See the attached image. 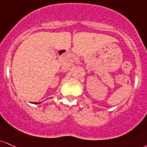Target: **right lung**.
<instances>
[{"label": "right lung", "mask_w": 147, "mask_h": 147, "mask_svg": "<svg viewBox=\"0 0 147 147\" xmlns=\"http://www.w3.org/2000/svg\"><path fill=\"white\" fill-rule=\"evenodd\" d=\"M40 102H35V104H37V103H40Z\"/></svg>", "instance_id": "1"}]
</instances>
